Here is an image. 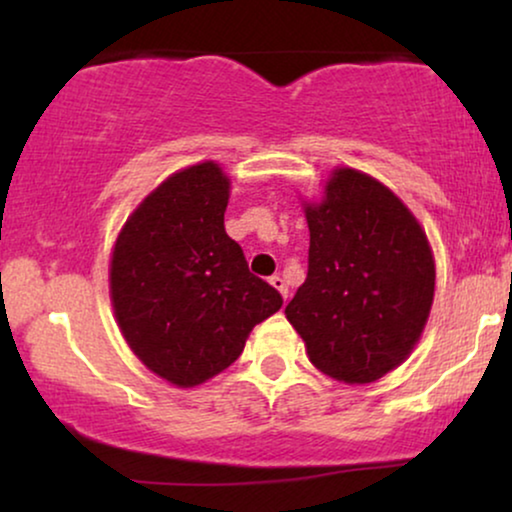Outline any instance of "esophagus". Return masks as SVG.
Returning <instances> with one entry per match:
<instances>
[{"instance_id": "1", "label": "esophagus", "mask_w": 512, "mask_h": 512, "mask_svg": "<svg viewBox=\"0 0 512 512\" xmlns=\"http://www.w3.org/2000/svg\"><path fill=\"white\" fill-rule=\"evenodd\" d=\"M270 284L275 286V289H277L279 293H282V298H284V300L289 298V286H286V282H284V277H282V275H272V277H270Z\"/></svg>"}]
</instances>
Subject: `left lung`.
Listing matches in <instances>:
<instances>
[{
    "label": "left lung",
    "instance_id": "8db88e82",
    "mask_svg": "<svg viewBox=\"0 0 512 512\" xmlns=\"http://www.w3.org/2000/svg\"><path fill=\"white\" fill-rule=\"evenodd\" d=\"M305 219L307 277L286 319L324 375L380 380L408 359L429 319L436 265L426 233L387 186L352 167L333 172Z\"/></svg>",
    "mask_w": 512,
    "mask_h": 512
}]
</instances>
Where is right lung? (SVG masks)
<instances>
[{
	"instance_id": "obj_1",
	"label": "right lung",
	"mask_w": 512,
	"mask_h": 512,
	"mask_svg": "<svg viewBox=\"0 0 512 512\" xmlns=\"http://www.w3.org/2000/svg\"><path fill=\"white\" fill-rule=\"evenodd\" d=\"M228 195L230 179L212 160L172 174L125 221L111 254V303L125 342L184 389L226 370L251 328L284 303L228 237Z\"/></svg>"
}]
</instances>
